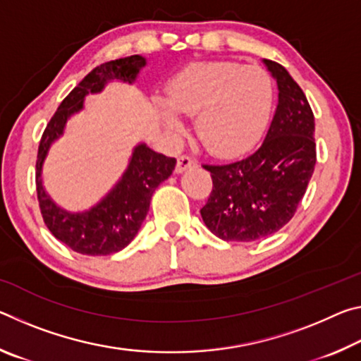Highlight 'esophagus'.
<instances>
[{
  "label": "esophagus",
  "instance_id": "34e87169",
  "mask_svg": "<svg viewBox=\"0 0 361 361\" xmlns=\"http://www.w3.org/2000/svg\"><path fill=\"white\" fill-rule=\"evenodd\" d=\"M197 167V162L191 159L189 156H180L178 157V162H176V167H175V172L176 173H183L186 172L189 169H194Z\"/></svg>",
  "mask_w": 361,
  "mask_h": 361
}]
</instances>
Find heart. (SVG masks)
Here are the masks:
<instances>
[{"label":"heart","instance_id":"obj_1","mask_svg":"<svg viewBox=\"0 0 361 361\" xmlns=\"http://www.w3.org/2000/svg\"><path fill=\"white\" fill-rule=\"evenodd\" d=\"M156 109L172 135L185 132L180 114L195 118V132L212 154L235 157L259 142L274 108V82L259 66L235 62L188 65L169 82V102Z\"/></svg>","mask_w":361,"mask_h":361}]
</instances>
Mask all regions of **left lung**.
<instances>
[{"label": "left lung", "mask_w": 361, "mask_h": 361, "mask_svg": "<svg viewBox=\"0 0 361 361\" xmlns=\"http://www.w3.org/2000/svg\"><path fill=\"white\" fill-rule=\"evenodd\" d=\"M276 79L279 102L266 138L253 154L226 166H204L213 189L200 215L219 239L255 242L290 221L310 178L315 121L301 87L282 65L262 59Z\"/></svg>", "instance_id": "1"}]
</instances>
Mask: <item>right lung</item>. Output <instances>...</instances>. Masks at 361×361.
<instances>
[{"instance_id":"right-lung-1","label":"right lung","mask_w":361,"mask_h":361,"mask_svg":"<svg viewBox=\"0 0 361 361\" xmlns=\"http://www.w3.org/2000/svg\"><path fill=\"white\" fill-rule=\"evenodd\" d=\"M145 66L146 59L142 56L111 60L97 66L60 103L42 133L36 161V191L39 209L54 237L76 253L106 256L129 245L148 215L154 189L175 170V157L152 151L148 145L140 142L133 146L129 164L121 178L87 210L71 212L63 209L54 202L42 185V167L49 151L57 140L63 137L66 122L82 111L85 97L103 92L106 85L114 81L135 84Z\"/></svg>"}]
</instances>
